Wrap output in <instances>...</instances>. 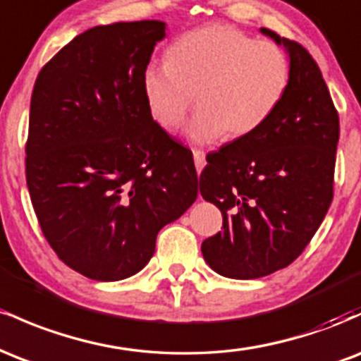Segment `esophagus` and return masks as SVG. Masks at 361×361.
Wrapping results in <instances>:
<instances>
[{
    "label": "esophagus",
    "mask_w": 361,
    "mask_h": 361,
    "mask_svg": "<svg viewBox=\"0 0 361 361\" xmlns=\"http://www.w3.org/2000/svg\"><path fill=\"white\" fill-rule=\"evenodd\" d=\"M193 159H195V166H197V171L200 173L205 166V152L200 151V149H193Z\"/></svg>",
    "instance_id": "esophagus-1"
}]
</instances>
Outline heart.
<instances>
[{"instance_id":"b5f03b06","label":"heart","mask_w":361,"mask_h":361,"mask_svg":"<svg viewBox=\"0 0 361 361\" xmlns=\"http://www.w3.org/2000/svg\"><path fill=\"white\" fill-rule=\"evenodd\" d=\"M288 78V57L276 44L229 25H207L178 37L168 47L166 64L147 66L142 93L164 130L183 123L195 94L198 111L186 134L209 144L259 130L279 109Z\"/></svg>"}]
</instances>
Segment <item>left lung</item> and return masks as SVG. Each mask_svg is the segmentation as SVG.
I'll list each match as a JSON object with an SVG mask.
<instances>
[{"label": "left lung", "instance_id": "8db88e82", "mask_svg": "<svg viewBox=\"0 0 361 361\" xmlns=\"http://www.w3.org/2000/svg\"><path fill=\"white\" fill-rule=\"evenodd\" d=\"M290 59L279 109L255 134L207 156L200 193L222 212V231L202 243L209 267L251 280L300 256L333 202L339 117L312 56L261 28Z\"/></svg>", "mask_w": 361, "mask_h": 361}]
</instances>
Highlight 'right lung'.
<instances>
[{
  "label": "right lung",
  "instance_id": "add662e5",
  "mask_svg": "<svg viewBox=\"0 0 361 361\" xmlns=\"http://www.w3.org/2000/svg\"><path fill=\"white\" fill-rule=\"evenodd\" d=\"M164 30L157 20L93 27L37 76L25 147L30 200L56 255L91 280L142 270L157 233L197 200L192 151L154 122L142 93Z\"/></svg>",
  "mask_w": 361,
  "mask_h": 361
}]
</instances>
